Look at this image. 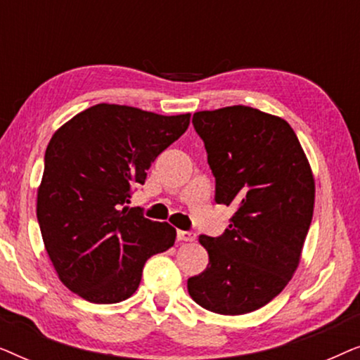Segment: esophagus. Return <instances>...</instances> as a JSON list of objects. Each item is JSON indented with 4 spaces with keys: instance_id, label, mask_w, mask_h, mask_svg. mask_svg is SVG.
I'll return each mask as SVG.
<instances>
[{
    "instance_id": "obj_1",
    "label": "esophagus",
    "mask_w": 360,
    "mask_h": 360,
    "mask_svg": "<svg viewBox=\"0 0 360 360\" xmlns=\"http://www.w3.org/2000/svg\"><path fill=\"white\" fill-rule=\"evenodd\" d=\"M176 239L185 240V243H193L196 239V234L191 231H176Z\"/></svg>"
}]
</instances>
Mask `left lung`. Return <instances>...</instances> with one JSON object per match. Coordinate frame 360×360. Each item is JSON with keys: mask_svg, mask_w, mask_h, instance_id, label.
I'll return each mask as SVG.
<instances>
[{"mask_svg": "<svg viewBox=\"0 0 360 360\" xmlns=\"http://www.w3.org/2000/svg\"><path fill=\"white\" fill-rule=\"evenodd\" d=\"M193 126L216 203L236 213L223 236H200L210 264L188 278V293L213 313L255 311L287 287L302 259L314 208L311 167L288 122L255 108L198 111Z\"/></svg>", "mask_w": 360, "mask_h": 360, "instance_id": "obj_1", "label": "left lung"}]
</instances>
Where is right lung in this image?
Listing matches in <instances>:
<instances>
[{"instance_id": "add662e5", "label": "right lung", "mask_w": 360, "mask_h": 360, "mask_svg": "<svg viewBox=\"0 0 360 360\" xmlns=\"http://www.w3.org/2000/svg\"><path fill=\"white\" fill-rule=\"evenodd\" d=\"M190 112L162 116L100 103L52 136L37 188V221L60 282L98 304L136 292L152 255L175 243L176 231L129 208L155 157L186 131Z\"/></svg>"}]
</instances>
